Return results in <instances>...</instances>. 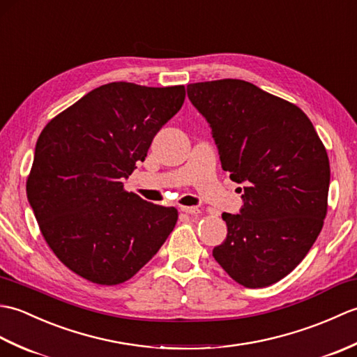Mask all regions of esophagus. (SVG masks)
<instances>
[{
	"label": "esophagus",
	"instance_id": "34e87169",
	"mask_svg": "<svg viewBox=\"0 0 357 357\" xmlns=\"http://www.w3.org/2000/svg\"><path fill=\"white\" fill-rule=\"evenodd\" d=\"M181 211H183V213H187V215H193V216L201 213V210L198 207H181Z\"/></svg>",
	"mask_w": 357,
	"mask_h": 357
}]
</instances>
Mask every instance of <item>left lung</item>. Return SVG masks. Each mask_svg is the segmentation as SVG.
<instances>
[{"mask_svg": "<svg viewBox=\"0 0 357 357\" xmlns=\"http://www.w3.org/2000/svg\"><path fill=\"white\" fill-rule=\"evenodd\" d=\"M187 95L211 127L222 169L244 184L241 213H222L229 233L213 257L247 288L275 284L298 267L322 230L327 150L298 105L252 82H195Z\"/></svg>", "mask_w": 357, "mask_h": 357, "instance_id": "obj_1", "label": "left lung"}]
</instances>
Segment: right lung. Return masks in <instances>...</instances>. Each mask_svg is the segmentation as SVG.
Returning a JSON list of instances; mask_svg holds the SVG:
<instances>
[{
	"mask_svg": "<svg viewBox=\"0 0 357 357\" xmlns=\"http://www.w3.org/2000/svg\"><path fill=\"white\" fill-rule=\"evenodd\" d=\"M184 86L109 82L50 119L36 141L26 190L41 234L67 268L90 282L133 278L169 238L174 207L124 190Z\"/></svg>",
	"mask_w": 357,
	"mask_h": 357,
	"instance_id": "obj_1",
	"label": "right lung"
}]
</instances>
